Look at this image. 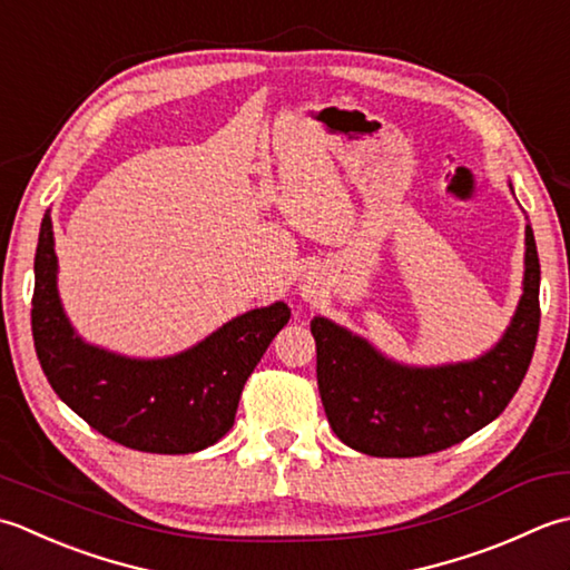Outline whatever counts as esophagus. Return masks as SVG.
<instances>
[{
	"instance_id": "obj_1",
	"label": "esophagus",
	"mask_w": 570,
	"mask_h": 570,
	"mask_svg": "<svg viewBox=\"0 0 570 570\" xmlns=\"http://www.w3.org/2000/svg\"><path fill=\"white\" fill-rule=\"evenodd\" d=\"M315 293H317V289H315V283H305V285H302V297H307V299H312V297H315Z\"/></svg>"
}]
</instances>
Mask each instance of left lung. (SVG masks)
<instances>
[{
    "label": "left lung",
    "instance_id": "1",
    "mask_svg": "<svg viewBox=\"0 0 570 570\" xmlns=\"http://www.w3.org/2000/svg\"><path fill=\"white\" fill-rule=\"evenodd\" d=\"M541 265L527 226L524 295L492 352L464 364L409 368L334 322H309L317 386L336 438L364 455L417 458L462 443L492 423L524 381L539 336Z\"/></svg>",
    "mask_w": 570,
    "mask_h": 570
}]
</instances>
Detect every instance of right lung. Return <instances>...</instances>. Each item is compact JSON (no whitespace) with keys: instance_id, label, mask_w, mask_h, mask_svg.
Wrapping results in <instances>:
<instances>
[{"instance_id":"1","label":"right lung","mask_w":570,"mask_h":570,"mask_svg":"<svg viewBox=\"0 0 570 570\" xmlns=\"http://www.w3.org/2000/svg\"><path fill=\"white\" fill-rule=\"evenodd\" d=\"M33 275V346L56 396L92 431L157 455H187L230 431L243 386L289 320L285 302H275L230 320L177 356L139 362L73 334L56 289L49 214L41 220Z\"/></svg>"}]
</instances>
